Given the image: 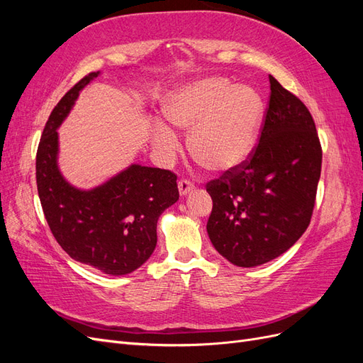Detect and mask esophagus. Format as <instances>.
I'll use <instances>...</instances> for the list:
<instances>
[{
    "mask_svg": "<svg viewBox=\"0 0 363 363\" xmlns=\"http://www.w3.org/2000/svg\"><path fill=\"white\" fill-rule=\"evenodd\" d=\"M194 189H195V186H194V183H191L189 180L183 179V180L179 182V192H180V195H188V194L192 192Z\"/></svg>",
    "mask_w": 363,
    "mask_h": 363,
    "instance_id": "1",
    "label": "esophagus"
}]
</instances>
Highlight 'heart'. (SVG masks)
Segmentation results:
<instances>
[{"instance_id": "1", "label": "heart", "mask_w": 363, "mask_h": 363, "mask_svg": "<svg viewBox=\"0 0 363 363\" xmlns=\"http://www.w3.org/2000/svg\"><path fill=\"white\" fill-rule=\"evenodd\" d=\"M164 119L189 131L194 159L213 174L233 172L251 157L265 118L262 95L238 86L227 77L212 75L186 83L162 104ZM152 142L168 155L179 144L177 135L163 123L155 124Z\"/></svg>"}]
</instances>
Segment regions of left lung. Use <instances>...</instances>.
<instances>
[{
	"label": "left lung",
	"instance_id": "left-lung-1",
	"mask_svg": "<svg viewBox=\"0 0 363 363\" xmlns=\"http://www.w3.org/2000/svg\"><path fill=\"white\" fill-rule=\"evenodd\" d=\"M269 83L251 157L206 186L213 201L207 235L219 255L242 268L279 257L301 238L321 175L323 150L311 112L272 75Z\"/></svg>",
	"mask_w": 363,
	"mask_h": 363
}]
</instances>
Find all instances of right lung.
<instances>
[{
  "label": "right lung",
  "mask_w": 363,
  "mask_h": 363,
  "mask_svg": "<svg viewBox=\"0 0 363 363\" xmlns=\"http://www.w3.org/2000/svg\"><path fill=\"white\" fill-rule=\"evenodd\" d=\"M100 75L87 74L63 95L47 121L36 155V183L47 223L59 245L84 265L125 276L150 259L157 219L179 200L177 175L130 164L94 189L72 186L59 169V133L80 91Z\"/></svg>",
  "instance_id": "right-lung-1"
}]
</instances>
